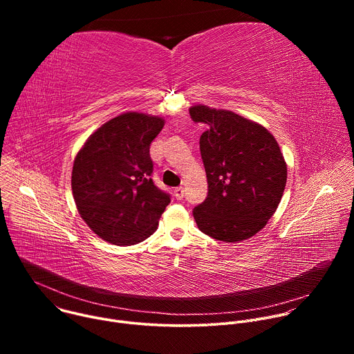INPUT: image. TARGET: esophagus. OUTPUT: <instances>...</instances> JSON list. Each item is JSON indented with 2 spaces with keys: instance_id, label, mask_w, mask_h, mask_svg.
<instances>
[{
  "instance_id": "34e87169",
  "label": "esophagus",
  "mask_w": 354,
  "mask_h": 354,
  "mask_svg": "<svg viewBox=\"0 0 354 354\" xmlns=\"http://www.w3.org/2000/svg\"><path fill=\"white\" fill-rule=\"evenodd\" d=\"M174 194H175V197H176L178 200H182V198L185 197V189H183V187H176V189L174 190Z\"/></svg>"
}]
</instances>
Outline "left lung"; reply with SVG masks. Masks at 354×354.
<instances>
[{
	"label": "left lung",
	"instance_id": "8db88e82",
	"mask_svg": "<svg viewBox=\"0 0 354 354\" xmlns=\"http://www.w3.org/2000/svg\"><path fill=\"white\" fill-rule=\"evenodd\" d=\"M200 136L209 193L193 209L201 232L224 242L254 236L274 214L287 182V165L263 126L231 111L197 105L189 109Z\"/></svg>",
	"mask_w": 354,
	"mask_h": 354
}]
</instances>
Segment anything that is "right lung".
I'll use <instances>...</instances> for the list:
<instances>
[{
  "mask_svg": "<svg viewBox=\"0 0 354 354\" xmlns=\"http://www.w3.org/2000/svg\"><path fill=\"white\" fill-rule=\"evenodd\" d=\"M164 119L127 112L100 126L74 160L71 187L88 227L115 245L148 238L171 203V194L153 182L149 145Z\"/></svg>",
  "mask_w": 354,
  "mask_h": 354,
  "instance_id": "right-lung-1",
  "label": "right lung"
}]
</instances>
